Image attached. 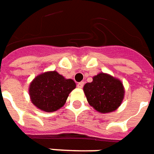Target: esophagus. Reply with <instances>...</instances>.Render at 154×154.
Masks as SVG:
<instances>
[{
  "label": "esophagus",
  "mask_w": 154,
  "mask_h": 154,
  "mask_svg": "<svg viewBox=\"0 0 154 154\" xmlns=\"http://www.w3.org/2000/svg\"><path fill=\"white\" fill-rule=\"evenodd\" d=\"M84 85H85V83H84V82H79V83H78V84H77V87L81 89V88H83Z\"/></svg>",
  "instance_id": "esophagus-1"
}]
</instances>
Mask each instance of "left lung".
<instances>
[{"label": "left lung", "mask_w": 154, "mask_h": 154, "mask_svg": "<svg viewBox=\"0 0 154 154\" xmlns=\"http://www.w3.org/2000/svg\"><path fill=\"white\" fill-rule=\"evenodd\" d=\"M88 103L98 112L105 114L116 110L124 100V85L119 79L104 73L93 77L84 86Z\"/></svg>", "instance_id": "left-lung-1"}]
</instances>
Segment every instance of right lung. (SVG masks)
I'll list each match as a JSON object with an SVG mask.
<instances>
[{"label":"right lung","instance_id":"add662e5","mask_svg":"<svg viewBox=\"0 0 154 154\" xmlns=\"http://www.w3.org/2000/svg\"><path fill=\"white\" fill-rule=\"evenodd\" d=\"M76 85L71 79H65L56 71H48L37 75L29 87L31 102L45 112L56 111L67 100Z\"/></svg>","mask_w":154,"mask_h":154}]
</instances>
